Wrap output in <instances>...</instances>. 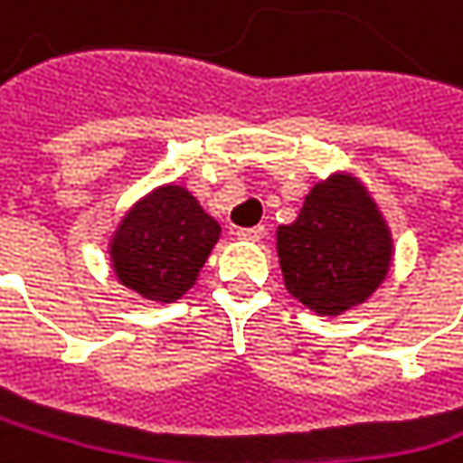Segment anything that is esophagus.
<instances>
[{"instance_id":"esophagus-1","label":"esophagus","mask_w":463,"mask_h":463,"mask_svg":"<svg viewBox=\"0 0 463 463\" xmlns=\"http://www.w3.org/2000/svg\"><path fill=\"white\" fill-rule=\"evenodd\" d=\"M267 234L264 226H250V229H237V237L240 240H248V242H259L261 237Z\"/></svg>"}]
</instances>
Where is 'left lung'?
Segmentation results:
<instances>
[{"label": "left lung", "instance_id": "left-lung-1", "mask_svg": "<svg viewBox=\"0 0 463 463\" xmlns=\"http://www.w3.org/2000/svg\"><path fill=\"white\" fill-rule=\"evenodd\" d=\"M392 240L376 204L352 177L319 183L295 223L278 229L283 283L319 314L363 303L387 275Z\"/></svg>", "mask_w": 463, "mask_h": 463}]
</instances>
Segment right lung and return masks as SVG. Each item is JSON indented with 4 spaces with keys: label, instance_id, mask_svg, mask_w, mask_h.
<instances>
[{
    "label": "right lung",
    "instance_id": "obj_1",
    "mask_svg": "<svg viewBox=\"0 0 463 463\" xmlns=\"http://www.w3.org/2000/svg\"><path fill=\"white\" fill-rule=\"evenodd\" d=\"M218 234V221L185 188H160L119 223L111 242L114 272L141 298L175 303L194 286Z\"/></svg>",
    "mask_w": 463,
    "mask_h": 463
}]
</instances>
